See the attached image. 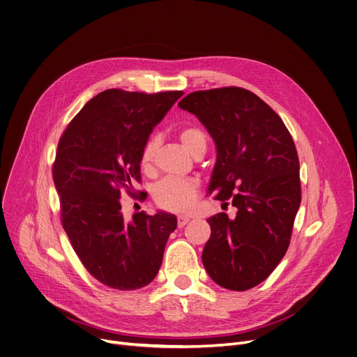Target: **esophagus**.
I'll return each instance as SVG.
<instances>
[{"label":"esophagus","instance_id":"obj_1","mask_svg":"<svg viewBox=\"0 0 357 357\" xmlns=\"http://www.w3.org/2000/svg\"><path fill=\"white\" fill-rule=\"evenodd\" d=\"M189 221H191V218H189V217L179 215V217H178V227H179V228H182V227H185Z\"/></svg>","mask_w":357,"mask_h":357}]
</instances>
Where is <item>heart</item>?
I'll list each match as a JSON object with an SVG mask.
<instances>
[{
	"label": "heart",
	"mask_w": 357,
	"mask_h": 357,
	"mask_svg": "<svg viewBox=\"0 0 357 357\" xmlns=\"http://www.w3.org/2000/svg\"><path fill=\"white\" fill-rule=\"evenodd\" d=\"M178 136L182 145L191 152L194 156L199 152L206 151V136L197 126H183L179 129ZM158 140L155 137H149L140 153V166L146 174L152 172L155 155H156ZM198 185L191 179H163L155 189V202L158 206L166 211L174 212H185L191 209L195 202Z\"/></svg>",
	"instance_id": "1"
}]
</instances>
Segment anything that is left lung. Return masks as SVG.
<instances>
[{"instance_id": "obj_1", "label": "left lung", "mask_w": 357, "mask_h": 357, "mask_svg": "<svg viewBox=\"0 0 357 357\" xmlns=\"http://www.w3.org/2000/svg\"><path fill=\"white\" fill-rule=\"evenodd\" d=\"M179 107L195 114L217 145L208 192L236 208L208 218L202 263L218 286L245 291L286 254L301 201L300 163L281 117L243 87L189 93Z\"/></svg>"}]
</instances>
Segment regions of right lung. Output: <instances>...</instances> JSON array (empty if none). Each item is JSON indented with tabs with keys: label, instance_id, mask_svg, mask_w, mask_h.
<instances>
[{
	"label": "right lung",
	"instance_id": "obj_1",
	"mask_svg": "<svg viewBox=\"0 0 357 357\" xmlns=\"http://www.w3.org/2000/svg\"><path fill=\"white\" fill-rule=\"evenodd\" d=\"M183 91L109 89L89 100L60 136L53 181L61 225L84 268L107 287L136 290L156 277L172 213L140 211L126 221L121 197L135 198L140 153L152 129Z\"/></svg>",
	"mask_w": 357,
	"mask_h": 357
}]
</instances>
